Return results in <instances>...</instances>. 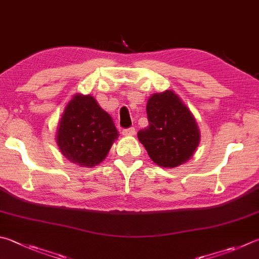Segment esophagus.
<instances>
[{
  "mask_svg": "<svg viewBox=\"0 0 259 259\" xmlns=\"http://www.w3.org/2000/svg\"><path fill=\"white\" fill-rule=\"evenodd\" d=\"M135 133H136V129L134 128V126H130V128L122 130V134H123L124 136H134Z\"/></svg>",
  "mask_w": 259,
  "mask_h": 259,
  "instance_id": "esophagus-1",
  "label": "esophagus"
}]
</instances>
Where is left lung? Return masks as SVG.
<instances>
[{
  "label": "left lung",
  "instance_id": "8db88e82",
  "mask_svg": "<svg viewBox=\"0 0 259 259\" xmlns=\"http://www.w3.org/2000/svg\"><path fill=\"white\" fill-rule=\"evenodd\" d=\"M148 126L138 131L152 161L163 167H176L187 162L199 144L196 120L177 94H154L146 106Z\"/></svg>",
  "mask_w": 259,
  "mask_h": 259
}]
</instances>
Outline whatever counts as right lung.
I'll return each mask as SVG.
<instances>
[{"label":"right lung","instance_id":"add662e5","mask_svg":"<svg viewBox=\"0 0 259 259\" xmlns=\"http://www.w3.org/2000/svg\"><path fill=\"white\" fill-rule=\"evenodd\" d=\"M117 137L113 120L101 109L95 98L76 95L64 109L56 143L71 162L94 166L106 157Z\"/></svg>","mask_w":259,"mask_h":259}]
</instances>
